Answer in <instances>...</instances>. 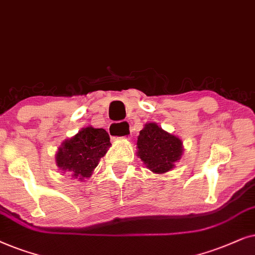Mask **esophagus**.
<instances>
[{"label": "esophagus", "instance_id": "1", "mask_svg": "<svg viewBox=\"0 0 255 255\" xmlns=\"http://www.w3.org/2000/svg\"><path fill=\"white\" fill-rule=\"evenodd\" d=\"M129 124L125 121L124 124H118V122H113L108 128L111 136L115 138H126L129 136Z\"/></svg>", "mask_w": 255, "mask_h": 255}]
</instances>
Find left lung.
Returning a JSON list of instances; mask_svg holds the SVG:
<instances>
[{"instance_id":"8db88e82","label":"left lung","mask_w":255,"mask_h":255,"mask_svg":"<svg viewBox=\"0 0 255 255\" xmlns=\"http://www.w3.org/2000/svg\"><path fill=\"white\" fill-rule=\"evenodd\" d=\"M182 141L163 130L156 124H147L137 138V156L155 174H163L174 168L181 158Z\"/></svg>"}]
</instances>
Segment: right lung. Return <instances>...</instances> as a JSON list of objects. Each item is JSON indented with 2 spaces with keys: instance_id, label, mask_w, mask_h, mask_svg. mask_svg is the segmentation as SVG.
Instances as JSON below:
<instances>
[{
  "instance_id": "1",
  "label": "right lung",
  "mask_w": 255,
  "mask_h": 255,
  "mask_svg": "<svg viewBox=\"0 0 255 255\" xmlns=\"http://www.w3.org/2000/svg\"><path fill=\"white\" fill-rule=\"evenodd\" d=\"M110 145V135L106 130L86 127L76 136L66 140L58 149L57 165L74 178H87L98 165L99 159L106 154Z\"/></svg>"
}]
</instances>
